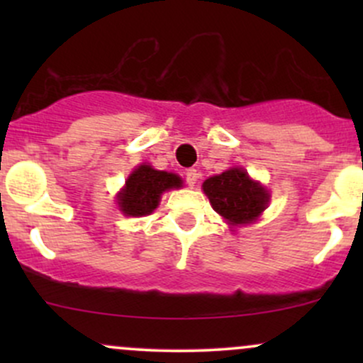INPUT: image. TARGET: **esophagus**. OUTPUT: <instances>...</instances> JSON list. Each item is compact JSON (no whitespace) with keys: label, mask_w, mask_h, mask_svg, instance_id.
<instances>
[{"label":"esophagus","mask_w":363,"mask_h":363,"mask_svg":"<svg viewBox=\"0 0 363 363\" xmlns=\"http://www.w3.org/2000/svg\"><path fill=\"white\" fill-rule=\"evenodd\" d=\"M184 177H186V182H187V186H191V187H193V186L196 184V181H198L199 174L196 172L194 169H189V170H186V172H184Z\"/></svg>","instance_id":"1"}]
</instances>
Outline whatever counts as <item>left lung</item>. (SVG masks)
<instances>
[{"label": "left lung", "mask_w": 363, "mask_h": 363, "mask_svg": "<svg viewBox=\"0 0 363 363\" xmlns=\"http://www.w3.org/2000/svg\"><path fill=\"white\" fill-rule=\"evenodd\" d=\"M203 191L216 213L232 225L249 223L268 205V191L242 169H228L203 182Z\"/></svg>", "instance_id": "1"}]
</instances>
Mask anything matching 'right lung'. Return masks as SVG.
Returning a JSON list of instances; mask_svg holds the SVG:
<instances>
[{
	"mask_svg": "<svg viewBox=\"0 0 363 363\" xmlns=\"http://www.w3.org/2000/svg\"><path fill=\"white\" fill-rule=\"evenodd\" d=\"M181 186V177L176 174L155 170L150 165H140L128 177L126 187L118 196V205L128 216L150 215L158 206L164 191Z\"/></svg>",
	"mask_w": 363,
	"mask_h": 363,
	"instance_id": "right-lung-1",
	"label": "right lung"
}]
</instances>
